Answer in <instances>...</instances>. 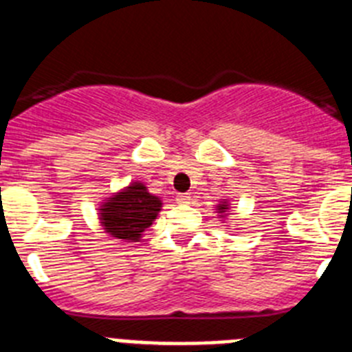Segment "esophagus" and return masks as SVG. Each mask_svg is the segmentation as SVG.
Returning <instances> with one entry per match:
<instances>
[{
	"mask_svg": "<svg viewBox=\"0 0 352 352\" xmlns=\"http://www.w3.org/2000/svg\"><path fill=\"white\" fill-rule=\"evenodd\" d=\"M175 201L177 204H180V206H186V204H189V201H191V197H189L188 193H179L175 197Z\"/></svg>",
	"mask_w": 352,
	"mask_h": 352,
	"instance_id": "1",
	"label": "esophagus"
}]
</instances>
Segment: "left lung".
<instances>
[{
	"label": "left lung",
	"mask_w": 352,
	"mask_h": 352,
	"mask_svg": "<svg viewBox=\"0 0 352 352\" xmlns=\"http://www.w3.org/2000/svg\"><path fill=\"white\" fill-rule=\"evenodd\" d=\"M228 209V207L227 206H225V204H223V206H219V212H225V210H227Z\"/></svg>",
	"instance_id": "8db88e82"
}]
</instances>
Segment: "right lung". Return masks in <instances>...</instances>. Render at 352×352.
<instances>
[{
	"label": "right lung",
	"mask_w": 352,
	"mask_h": 352,
	"mask_svg": "<svg viewBox=\"0 0 352 352\" xmlns=\"http://www.w3.org/2000/svg\"><path fill=\"white\" fill-rule=\"evenodd\" d=\"M161 210V200L146 191L142 182H134L115 195L100 209L104 230L124 241H138L142 232L152 225Z\"/></svg>",
	"instance_id": "right-lung-1"
}]
</instances>
